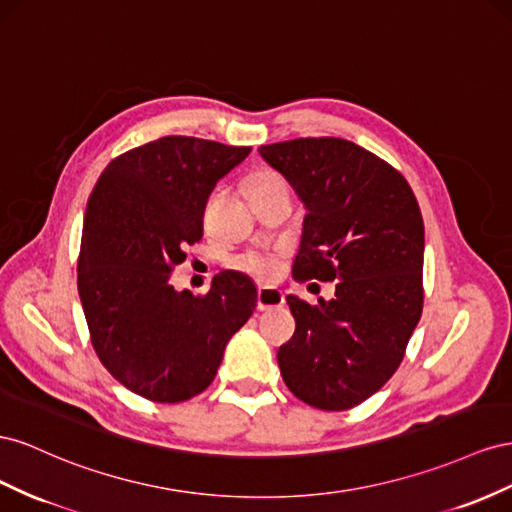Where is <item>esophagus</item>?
Instances as JSON below:
<instances>
[{
  "instance_id": "1",
  "label": "esophagus",
  "mask_w": 512,
  "mask_h": 512,
  "mask_svg": "<svg viewBox=\"0 0 512 512\" xmlns=\"http://www.w3.org/2000/svg\"><path fill=\"white\" fill-rule=\"evenodd\" d=\"M285 304V296L283 291L272 289V287H261L257 291V309L259 311H272L279 309V306Z\"/></svg>"
}]
</instances>
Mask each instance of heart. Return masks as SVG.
Returning <instances> with one entry per match:
<instances>
[{
    "label": "heart",
    "mask_w": 512,
    "mask_h": 512,
    "mask_svg": "<svg viewBox=\"0 0 512 512\" xmlns=\"http://www.w3.org/2000/svg\"><path fill=\"white\" fill-rule=\"evenodd\" d=\"M285 184L283 178L279 173H274L270 169H264V171H257L253 173L251 178H248L246 182V191H259V188H270V186H281ZM236 266L246 272L255 276V279L259 281H270L274 272H276V261L274 257L270 255H259V253H253V255H244L236 261Z\"/></svg>",
    "instance_id": "b5f03b06"
}]
</instances>
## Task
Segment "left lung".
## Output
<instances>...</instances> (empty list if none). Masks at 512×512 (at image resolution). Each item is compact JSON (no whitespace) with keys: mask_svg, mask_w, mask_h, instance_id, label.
Masks as SVG:
<instances>
[{"mask_svg":"<svg viewBox=\"0 0 512 512\" xmlns=\"http://www.w3.org/2000/svg\"><path fill=\"white\" fill-rule=\"evenodd\" d=\"M306 208L296 281H339L332 300L287 296L296 332L279 349L287 388L349 410L399 369L422 313L425 225L403 175L360 145L306 137L259 148Z\"/></svg>","mask_w":512,"mask_h":512,"instance_id":"left-lung-1","label":"left lung"}]
</instances>
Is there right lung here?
Returning a JSON list of instances; mask_svg holds the SVG:
<instances>
[{"label":"right lung","instance_id":"right-lung-1","mask_svg":"<svg viewBox=\"0 0 512 512\" xmlns=\"http://www.w3.org/2000/svg\"><path fill=\"white\" fill-rule=\"evenodd\" d=\"M251 148L163 137L113 158L87 199L79 298L105 369L130 392L180 403L206 390L225 347L257 306L240 272L214 276L206 296L178 291L171 270L203 236L216 182Z\"/></svg>","mask_w":512,"mask_h":512}]
</instances>
